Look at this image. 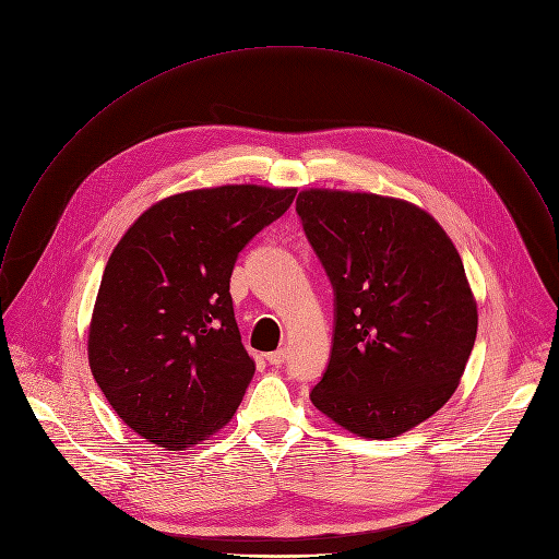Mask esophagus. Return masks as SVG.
<instances>
[{"instance_id":"34e87169","label":"esophagus","mask_w":559,"mask_h":559,"mask_svg":"<svg viewBox=\"0 0 559 559\" xmlns=\"http://www.w3.org/2000/svg\"><path fill=\"white\" fill-rule=\"evenodd\" d=\"M266 359H269V364H271V366H277V368H280L282 364H286V359H288V350H286V348H280V350L271 353Z\"/></svg>"}]
</instances>
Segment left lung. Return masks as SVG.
Here are the masks:
<instances>
[{
  "instance_id": "left-lung-1",
  "label": "left lung",
  "mask_w": 559,
  "mask_h": 559,
  "mask_svg": "<svg viewBox=\"0 0 559 559\" xmlns=\"http://www.w3.org/2000/svg\"><path fill=\"white\" fill-rule=\"evenodd\" d=\"M295 211L334 293L330 361L310 401L366 438L416 427L450 401L476 342L456 247L394 198L310 189Z\"/></svg>"
}]
</instances>
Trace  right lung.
Wrapping results in <instances>:
<instances>
[{
	"instance_id": "add662e5",
	"label": "right lung",
	"mask_w": 559,
	"mask_h": 559,
	"mask_svg": "<svg viewBox=\"0 0 559 559\" xmlns=\"http://www.w3.org/2000/svg\"><path fill=\"white\" fill-rule=\"evenodd\" d=\"M295 193L227 185L165 198L109 255L90 368L107 403L150 442L185 450L236 414L255 364L236 323L231 273Z\"/></svg>"
}]
</instances>
